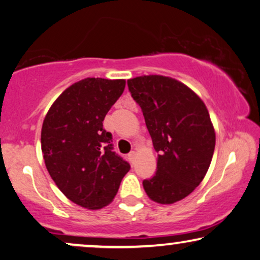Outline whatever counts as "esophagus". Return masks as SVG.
I'll return each mask as SVG.
<instances>
[{
    "label": "esophagus",
    "instance_id": "obj_1",
    "mask_svg": "<svg viewBox=\"0 0 260 260\" xmlns=\"http://www.w3.org/2000/svg\"><path fill=\"white\" fill-rule=\"evenodd\" d=\"M136 155H137V153L134 151H132L129 154H128V159H129V161L132 162V164L134 162V159H136Z\"/></svg>",
    "mask_w": 260,
    "mask_h": 260
}]
</instances>
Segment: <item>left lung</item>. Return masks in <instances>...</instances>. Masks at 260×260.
<instances>
[{"mask_svg":"<svg viewBox=\"0 0 260 260\" xmlns=\"http://www.w3.org/2000/svg\"><path fill=\"white\" fill-rule=\"evenodd\" d=\"M127 85L158 153L157 171L144 179V189L154 202L171 205L191 193L208 171L215 148L209 113L191 89L171 77L140 76Z\"/></svg>","mask_w":260,"mask_h":260,"instance_id":"obj_1","label":"left lung"}]
</instances>
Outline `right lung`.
I'll return each mask as SVG.
<instances>
[{
    "label": "right lung",
    "mask_w": 260,
    "mask_h": 260,
    "mask_svg": "<svg viewBox=\"0 0 260 260\" xmlns=\"http://www.w3.org/2000/svg\"><path fill=\"white\" fill-rule=\"evenodd\" d=\"M124 79L85 78L55 100L41 128V151L48 174L76 205H109L131 165L113 151L103 120L122 95Z\"/></svg>",
    "instance_id": "obj_1"
}]
</instances>
